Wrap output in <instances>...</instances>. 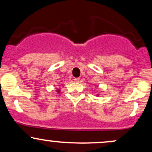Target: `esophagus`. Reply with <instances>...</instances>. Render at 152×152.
<instances>
[{"mask_svg": "<svg viewBox=\"0 0 152 152\" xmlns=\"http://www.w3.org/2000/svg\"><path fill=\"white\" fill-rule=\"evenodd\" d=\"M74 81H76V82H78L79 81V80H80V78H74Z\"/></svg>", "mask_w": 152, "mask_h": 152, "instance_id": "1", "label": "esophagus"}]
</instances>
